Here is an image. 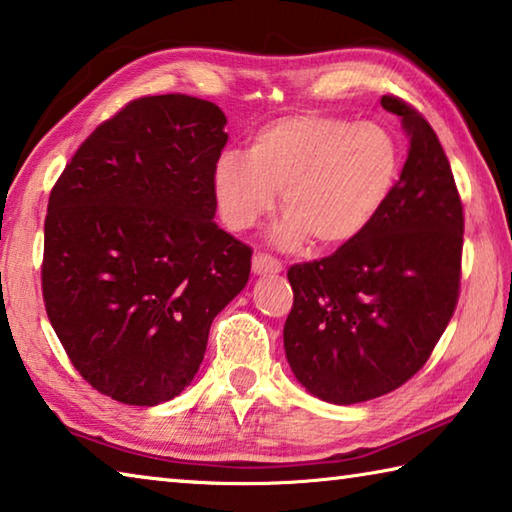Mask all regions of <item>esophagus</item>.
I'll list each match as a JSON object with an SVG mask.
<instances>
[{
    "label": "esophagus",
    "instance_id": "34e87169",
    "mask_svg": "<svg viewBox=\"0 0 512 512\" xmlns=\"http://www.w3.org/2000/svg\"><path fill=\"white\" fill-rule=\"evenodd\" d=\"M282 271V264L277 262L275 257L266 255V253H257L253 257V273L255 275H275Z\"/></svg>",
    "mask_w": 512,
    "mask_h": 512
}]
</instances>
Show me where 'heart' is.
Returning a JSON list of instances; mask_svg holds the SVG:
<instances>
[{
    "label": "heart",
    "instance_id": "b5f03b06",
    "mask_svg": "<svg viewBox=\"0 0 512 512\" xmlns=\"http://www.w3.org/2000/svg\"><path fill=\"white\" fill-rule=\"evenodd\" d=\"M400 169L402 146L386 126L296 115L259 128L248 153H221L212 187L230 230L255 228L282 192L287 214L273 230L275 244L291 248L311 237L334 248L370 228L393 196Z\"/></svg>",
    "mask_w": 512,
    "mask_h": 512
}]
</instances>
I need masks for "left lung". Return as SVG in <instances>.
Returning <instances> with one entry per match:
<instances>
[{
    "label": "left lung",
    "mask_w": 512,
    "mask_h": 512,
    "mask_svg": "<svg viewBox=\"0 0 512 512\" xmlns=\"http://www.w3.org/2000/svg\"><path fill=\"white\" fill-rule=\"evenodd\" d=\"M381 106L409 135L400 180L370 228L289 268L284 352L318 400L357 404L409 381L436 348L461 287L463 205L436 133L397 97Z\"/></svg>",
    "instance_id": "left-lung-1"
}]
</instances>
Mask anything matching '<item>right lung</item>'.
I'll use <instances>...</instances> for the list:
<instances>
[{
    "label": "right lung",
    "instance_id": "obj_1",
    "mask_svg": "<svg viewBox=\"0 0 512 512\" xmlns=\"http://www.w3.org/2000/svg\"><path fill=\"white\" fill-rule=\"evenodd\" d=\"M228 119L187 94L103 121L51 189L42 296L69 361L99 393L155 406L192 384L250 250L214 223Z\"/></svg>",
    "mask_w": 512,
    "mask_h": 512
}]
</instances>
